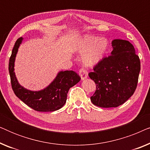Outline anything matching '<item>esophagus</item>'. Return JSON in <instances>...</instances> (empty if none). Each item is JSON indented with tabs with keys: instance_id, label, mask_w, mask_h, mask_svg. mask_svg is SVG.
<instances>
[{
	"instance_id": "obj_1",
	"label": "esophagus",
	"mask_w": 150,
	"mask_h": 150,
	"mask_svg": "<svg viewBox=\"0 0 150 150\" xmlns=\"http://www.w3.org/2000/svg\"><path fill=\"white\" fill-rule=\"evenodd\" d=\"M79 75L81 76L82 80H85L87 78L88 76V73L87 70H85L84 68H81L79 69Z\"/></svg>"
}]
</instances>
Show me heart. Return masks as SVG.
<instances>
[{
    "instance_id": "1",
    "label": "heart",
    "mask_w": 150,
    "mask_h": 150,
    "mask_svg": "<svg viewBox=\"0 0 150 150\" xmlns=\"http://www.w3.org/2000/svg\"><path fill=\"white\" fill-rule=\"evenodd\" d=\"M108 43L105 39L86 35L81 39L77 46L80 52L85 53L83 62L88 66H93L104 58L108 49Z\"/></svg>"
}]
</instances>
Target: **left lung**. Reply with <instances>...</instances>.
I'll return each mask as SVG.
<instances>
[{
	"mask_svg": "<svg viewBox=\"0 0 150 150\" xmlns=\"http://www.w3.org/2000/svg\"><path fill=\"white\" fill-rule=\"evenodd\" d=\"M113 50L89 73L96 90L91 97L94 105L102 108L117 107L134 93L141 69L140 59L128 41L114 40Z\"/></svg>",
	"mask_w": 150,
	"mask_h": 150,
	"instance_id": "1",
	"label": "left lung"
}]
</instances>
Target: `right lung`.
Returning <instances> with one entry per match:
<instances>
[{
    "mask_svg": "<svg viewBox=\"0 0 150 150\" xmlns=\"http://www.w3.org/2000/svg\"><path fill=\"white\" fill-rule=\"evenodd\" d=\"M22 38L15 43L9 59V71L12 89L17 97L33 109L40 112H51L60 109L65 104L69 89L81 81L74 71H61L48 87L39 91L26 89L18 83L14 72V61Z\"/></svg>",
    "mask_w": 150,
    "mask_h": 150,
    "instance_id": "1",
    "label": "right lung"
}]
</instances>
